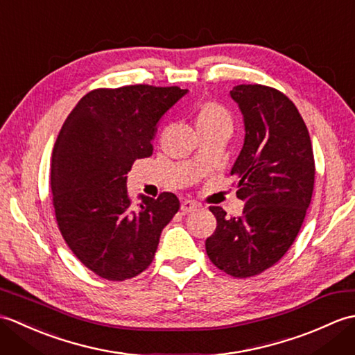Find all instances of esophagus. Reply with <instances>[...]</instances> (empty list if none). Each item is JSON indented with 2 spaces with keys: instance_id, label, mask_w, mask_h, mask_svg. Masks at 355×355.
I'll return each mask as SVG.
<instances>
[{
  "instance_id": "34e87169",
  "label": "esophagus",
  "mask_w": 355,
  "mask_h": 355,
  "mask_svg": "<svg viewBox=\"0 0 355 355\" xmlns=\"http://www.w3.org/2000/svg\"><path fill=\"white\" fill-rule=\"evenodd\" d=\"M198 207H200V205L193 200H183L182 201V210L184 214H191V212H193V210H197Z\"/></svg>"
}]
</instances>
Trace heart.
I'll return each mask as SVG.
<instances>
[{
    "instance_id": "1",
    "label": "heart",
    "mask_w": 355,
    "mask_h": 355,
    "mask_svg": "<svg viewBox=\"0 0 355 355\" xmlns=\"http://www.w3.org/2000/svg\"><path fill=\"white\" fill-rule=\"evenodd\" d=\"M197 123H198V126L200 125H207V126L223 125V126L230 128V116H229L227 110L221 107L220 103L205 102L200 107Z\"/></svg>"
}]
</instances>
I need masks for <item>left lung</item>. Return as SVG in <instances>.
Returning <instances> with one entry per match:
<instances>
[{"label":"left lung","instance_id":"left-lung-1","mask_svg":"<svg viewBox=\"0 0 355 355\" xmlns=\"http://www.w3.org/2000/svg\"><path fill=\"white\" fill-rule=\"evenodd\" d=\"M230 97L244 117V145L230 171L243 214L210 206L216 229L206 239L215 266L250 277L282 258L302 227L314 187L313 146L302 116L275 88L236 85Z\"/></svg>","mask_w":355,"mask_h":355}]
</instances>
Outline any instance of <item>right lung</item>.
Returning a JSON list of instances; mask_svg holds the SVG:
<instances>
[{
	"label": "right lung",
	"mask_w": 355,
	"mask_h": 355,
	"mask_svg": "<svg viewBox=\"0 0 355 355\" xmlns=\"http://www.w3.org/2000/svg\"><path fill=\"white\" fill-rule=\"evenodd\" d=\"M187 89L128 85L85 94L64 122L51 154L56 221L67 245L97 276L125 281L149 267L164 225L178 212L171 192L134 205L126 173L153 155L162 117Z\"/></svg>",
	"instance_id": "add662e5"
}]
</instances>
